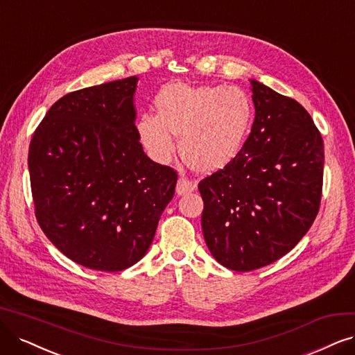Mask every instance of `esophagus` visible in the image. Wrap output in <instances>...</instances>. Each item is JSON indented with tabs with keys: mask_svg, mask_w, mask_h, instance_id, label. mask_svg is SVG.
I'll return each instance as SVG.
<instances>
[{
	"mask_svg": "<svg viewBox=\"0 0 355 355\" xmlns=\"http://www.w3.org/2000/svg\"><path fill=\"white\" fill-rule=\"evenodd\" d=\"M194 189H196L194 182H191V181L187 180L186 177H180V180H178V182H177V194H178V196L191 193Z\"/></svg>",
	"mask_w": 355,
	"mask_h": 355,
	"instance_id": "esophagus-1",
	"label": "esophagus"
}]
</instances>
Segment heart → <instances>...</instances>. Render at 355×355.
Listing matches in <instances>:
<instances>
[{
	"label": "heart",
	"mask_w": 355,
	"mask_h": 355,
	"mask_svg": "<svg viewBox=\"0 0 355 355\" xmlns=\"http://www.w3.org/2000/svg\"><path fill=\"white\" fill-rule=\"evenodd\" d=\"M155 112H141L136 133L141 148L157 164L175 152L202 173L225 166L240 153L250 135L253 101L237 86H190L173 83L155 98Z\"/></svg>",
	"instance_id": "1"
}]
</instances>
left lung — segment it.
Masks as SVG:
<instances>
[{
    "instance_id": "left-lung-1",
    "label": "left lung",
    "mask_w": 355,
    "mask_h": 355,
    "mask_svg": "<svg viewBox=\"0 0 355 355\" xmlns=\"http://www.w3.org/2000/svg\"><path fill=\"white\" fill-rule=\"evenodd\" d=\"M252 82L256 116L240 153L199 182L203 237L222 266L248 272L273 263L316 219L323 139L301 105Z\"/></svg>"
}]
</instances>
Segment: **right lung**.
Listing matches in <instances>:
<instances>
[{
    "label": "right lung",
    "instance_id": "right-lung-1",
    "mask_svg": "<svg viewBox=\"0 0 355 355\" xmlns=\"http://www.w3.org/2000/svg\"><path fill=\"white\" fill-rule=\"evenodd\" d=\"M137 80L131 76L62 96L31 140L37 224L62 254L94 270L137 263L174 198L177 173L153 162L137 139Z\"/></svg>",
    "mask_w": 355,
    "mask_h": 355
}]
</instances>
